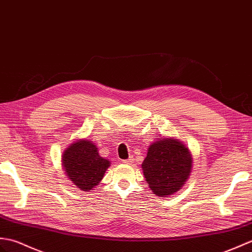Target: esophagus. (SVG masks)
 I'll use <instances>...</instances> for the list:
<instances>
[{"label":"esophagus","instance_id":"1","mask_svg":"<svg viewBox=\"0 0 252 252\" xmlns=\"http://www.w3.org/2000/svg\"><path fill=\"white\" fill-rule=\"evenodd\" d=\"M133 161H134L133 157H130V158H128V159H126V160H124V161H122V162L126 163V164H132Z\"/></svg>","mask_w":252,"mask_h":252}]
</instances>
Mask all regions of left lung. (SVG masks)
Returning <instances> with one entry per match:
<instances>
[{
    "mask_svg": "<svg viewBox=\"0 0 252 252\" xmlns=\"http://www.w3.org/2000/svg\"><path fill=\"white\" fill-rule=\"evenodd\" d=\"M150 189L165 196L177 192L188 179L192 167L189 149L175 138H161L150 145L142 164Z\"/></svg>",
    "mask_w": 252,
    "mask_h": 252,
    "instance_id": "8db88e82",
    "label": "left lung"
}]
</instances>
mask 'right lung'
I'll return each mask as SVG.
<instances>
[{"label":"right lung","instance_id":"add662e5","mask_svg":"<svg viewBox=\"0 0 252 252\" xmlns=\"http://www.w3.org/2000/svg\"><path fill=\"white\" fill-rule=\"evenodd\" d=\"M62 164L66 176L75 186L89 191L102 180L110 163L98 155L94 144L83 139L64 151Z\"/></svg>","mask_w":252,"mask_h":252}]
</instances>
